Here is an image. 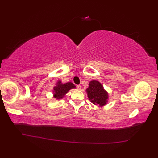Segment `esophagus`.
Instances as JSON below:
<instances>
[{"label":"esophagus","instance_id":"obj_1","mask_svg":"<svg viewBox=\"0 0 158 158\" xmlns=\"http://www.w3.org/2000/svg\"><path fill=\"white\" fill-rule=\"evenodd\" d=\"M76 88L78 89H81V85H76Z\"/></svg>","mask_w":158,"mask_h":158}]
</instances>
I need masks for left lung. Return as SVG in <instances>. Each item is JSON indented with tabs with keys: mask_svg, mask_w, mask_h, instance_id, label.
Wrapping results in <instances>:
<instances>
[{
	"mask_svg": "<svg viewBox=\"0 0 158 158\" xmlns=\"http://www.w3.org/2000/svg\"><path fill=\"white\" fill-rule=\"evenodd\" d=\"M88 97L92 103L103 106L106 105L108 99V94L104 90L103 85L96 80H93L89 84L86 89Z\"/></svg>",
	"mask_w": 158,
	"mask_h": 158,
	"instance_id": "left-lung-1",
	"label": "left lung"
}]
</instances>
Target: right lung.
I'll use <instances>...</instances> for the list:
<instances>
[{
    "instance_id": "right-lung-1",
    "label": "right lung",
    "mask_w": 158,
    "mask_h": 158,
    "mask_svg": "<svg viewBox=\"0 0 158 158\" xmlns=\"http://www.w3.org/2000/svg\"><path fill=\"white\" fill-rule=\"evenodd\" d=\"M75 85L74 84L71 82H67L66 84H61L60 82L57 83V85L54 87V97L57 99H60L64 97V95L67 93L69 91L72 89L74 88Z\"/></svg>"
}]
</instances>
